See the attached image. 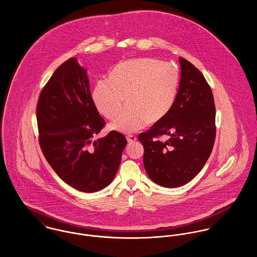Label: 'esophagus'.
<instances>
[{
  "instance_id": "esophagus-1",
  "label": "esophagus",
  "mask_w": 257,
  "mask_h": 257,
  "mask_svg": "<svg viewBox=\"0 0 257 257\" xmlns=\"http://www.w3.org/2000/svg\"><path fill=\"white\" fill-rule=\"evenodd\" d=\"M126 140H127L128 144H132V143H134V142L137 141V137L134 136V135H127V136H126Z\"/></svg>"
}]
</instances>
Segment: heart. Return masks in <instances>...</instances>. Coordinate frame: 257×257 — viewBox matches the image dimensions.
Instances as JSON below:
<instances>
[{
    "label": "heart",
    "mask_w": 257,
    "mask_h": 257,
    "mask_svg": "<svg viewBox=\"0 0 257 257\" xmlns=\"http://www.w3.org/2000/svg\"><path fill=\"white\" fill-rule=\"evenodd\" d=\"M177 68L169 62L150 57L123 61L95 86L92 99L105 117L114 118L123 106L127 107L111 122L110 128L135 133L163 118L170 110L178 88Z\"/></svg>",
    "instance_id": "heart-1"
}]
</instances>
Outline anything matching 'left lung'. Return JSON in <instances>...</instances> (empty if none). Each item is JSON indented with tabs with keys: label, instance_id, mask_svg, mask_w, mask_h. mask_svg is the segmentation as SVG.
I'll return each instance as SVG.
<instances>
[{
	"label": "left lung",
	"instance_id": "1",
	"mask_svg": "<svg viewBox=\"0 0 257 257\" xmlns=\"http://www.w3.org/2000/svg\"><path fill=\"white\" fill-rule=\"evenodd\" d=\"M181 79L167 114L139 135L148 177L166 188L190 182L204 167L216 140V108L204 75L179 57ZM165 135L168 140L163 141Z\"/></svg>",
	"mask_w": 257,
	"mask_h": 257
}]
</instances>
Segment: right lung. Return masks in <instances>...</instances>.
<instances>
[{"mask_svg":"<svg viewBox=\"0 0 257 257\" xmlns=\"http://www.w3.org/2000/svg\"><path fill=\"white\" fill-rule=\"evenodd\" d=\"M38 142L56 174L75 189L93 193L112 181L126 139L110 131L94 105L86 70L77 59L64 61L42 88L37 106Z\"/></svg>","mask_w":257,"mask_h":257,"instance_id":"1","label":"right lung"}]
</instances>
